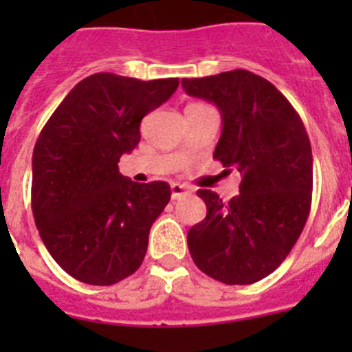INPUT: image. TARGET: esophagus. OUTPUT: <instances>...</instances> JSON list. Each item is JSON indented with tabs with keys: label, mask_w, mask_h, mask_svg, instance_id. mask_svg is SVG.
<instances>
[{
	"label": "esophagus",
	"mask_w": 352,
	"mask_h": 352,
	"mask_svg": "<svg viewBox=\"0 0 352 352\" xmlns=\"http://www.w3.org/2000/svg\"><path fill=\"white\" fill-rule=\"evenodd\" d=\"M188 193H190V190H188L186 186L179 184V182H173V184H171V199H173V201L184 197Z\"/></svg>",
	"instance_id": "1"
}]
</instances>
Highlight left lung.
Instances as JSON below:
<instances>
[{
  "mask_svg": "<svg viewBox=\"0 0 352 352\" xmlns=\"http://www.w3.org/2000/svg\"><path fill=\"white\" fill-rule=\"evenodd\" d=\"M182 87L219 107L214 159L241 173L239 195L228 203L212 190L197 192L206 217L188 232L192 259L221 283H256L285 261L311 212L309 135L290 102L250 71L182 78Z\"/></svg>",
  "mask_w": 352,
  "mask_h": 352,
  "instance_id": "8db88e82",
  "label": "left lung"
}]
</instances>
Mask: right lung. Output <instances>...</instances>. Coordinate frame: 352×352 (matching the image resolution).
<instances>
[{
    "label": "right lung",
    "instance_id": "right-lung-1",
    "mask_svg": "<svg viewBox=\"0 0 352 352\" xmlns=\"http://www.w3.org/2000/svg\"><path fill=\"white\" fill-rule=\"evenodd\" d=\"M177 87L179 78L91 74L63 98L36 140V226L52 259L82 283L115 285L142 265L171 188L129 181L118 162L140 142L142 118Z\"/></svg>",
    "mask_w": 352,
    "mask_h": 352
}]
</instances>
